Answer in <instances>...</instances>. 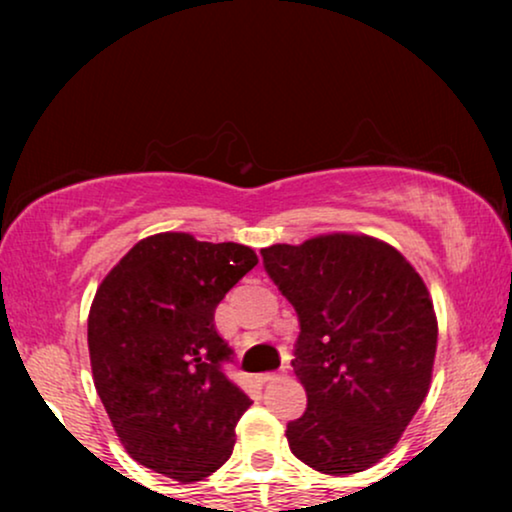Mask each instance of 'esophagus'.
<instances>
[{"label":"esophagus","instance_id":"obj_1","mask_svg":"<svg viewBox=\"0 0 512 512\" xmlns=\"http://www.w3.org/2000/svg\"><path fill=\"white\" fill-rule=\"evenodd\" d=\"M275 380H279L277 373H263V375H261V382H263V384H270V382H275Z\"/></svg>","mask_w":512,"mask_h":512}]
</instances>
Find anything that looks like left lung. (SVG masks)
Listing matches in <instances>:
<instances>
[{"label":"left lung","mask_w":512,"mask_h":512,"mask_svg":"<svg viewBox=\"0 0 512 512\" xmlns=\"http://www.w3.org/2000/svg\"><path fill=\"white\" fill-rule=\"evenodd\" d=\"M261 256L300 321L291 366L307 410L286 426L291 452L319 473L366 471L429 394L438 345L429 289L401 251L368 235H317Z\"/></svg>","instance_id":"8db88e82"}]
</instances>
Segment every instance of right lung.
Masks as SVG:
<instances>
[{
  "label": "right lung",
  "instance_id": "1",
  "mask_svg": "<svg viewBox=\"0 0 512 512\" xmlns=\"http://www.w3.org/2000/svg\"><path fill=\"white\" fill-rule=\"evenodd\" d=\"M256 263L244 244L158 233L97 286L88 314L95 389L125 452L151 471L198 482L233 454L251 398L223 373L233 349L214 312Z\"/></svg>",
  "mask_w": 512,
  "mask_h": 512
}]
</instances>
